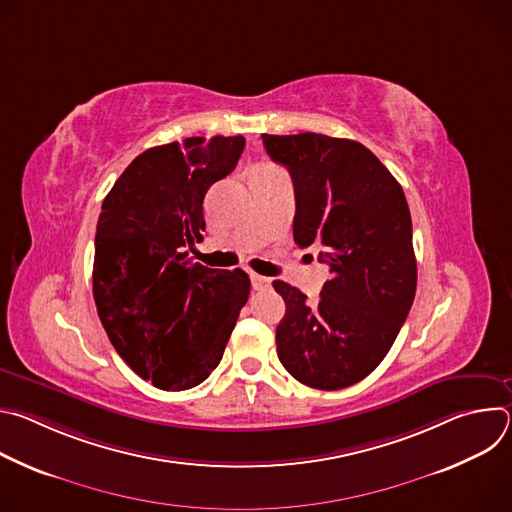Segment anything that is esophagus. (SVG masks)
<instances>
[{
    "label": "esophagus",
    "mask_w": 512,
    "mask_h": 512,
    "mask_svg": "<svg viewBox=\"0 0 512 512\" xmlns=\"http://www.w3.org/2000/svg\"><path fill=\"white\" fill-rule=\"evenodd\" d=\"M251 287H253L255 291L269 289V287H271V279H269V277H263V275H257V273H251Z\"/></svg>",
    "instance_id": "1"
}]
</instances>
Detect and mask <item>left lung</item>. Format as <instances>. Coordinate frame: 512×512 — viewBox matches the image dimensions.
I'll return each mask as SVG.
<instances>
[{
    "instance_id": "left-lung-1",
    "label": "left lung",
    "mask_w": 512,
    "mask_h": 512,
    "mask_svg": "<svg viewBox=\"0 0 512 512\" xmlns=\"http://www.w3.org/2000/svg\"><path fill=\"white\" fill-rule=\"evenodd\" d=\"M269 158L294 180V241L322 247L330 279L320 298L273 281L285 302L277 356L300 383L336 391L371 375L393 346L415 298L411 214L401 184L352 139L267 135Z\"/></svg>"
}]
</instances>
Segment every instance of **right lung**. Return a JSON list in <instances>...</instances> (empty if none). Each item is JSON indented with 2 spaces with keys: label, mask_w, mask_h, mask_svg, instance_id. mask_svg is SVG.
I'll use <instances>...</instances> for the list:
<instances>
[{
  "label": "right lung",
  "mask_w": 512,
  "mask_h": 512,
  "mask_svg": "<svg viewBox=\"0 0 512 512\" xmlns=\"http://www.w3.org/2000/svg\"><path fill=\"white\" fill-rule=\"evenodd\" d=\"M245 137H188L139 154L105 196L93 298L119 356L164 391L200 385L218 367L247 304L243 269L188 259L202 239L206 190L229 176Z\"/></svg>",
  "instance_id": "1"
}]
</instances>
